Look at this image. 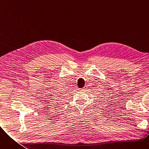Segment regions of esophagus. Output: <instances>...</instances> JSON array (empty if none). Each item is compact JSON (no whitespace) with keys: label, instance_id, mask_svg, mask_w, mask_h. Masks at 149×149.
Segmentation results:
<instances>
[{"label":"esophagus","instance_id":"34e87169","mask_svg":"<svg viewBox=\"0 0 149 149\" xmlns=\"http://www.w3.org/2000/svg\"><path fill=\"white\" fill-rule=\"evenodd\" d=\"M87 86H84L83 88H81V89H79V91H85V90H86L87 89Z\"/></svg>","mask_w":149,"mask_h":149}]
</instances>
